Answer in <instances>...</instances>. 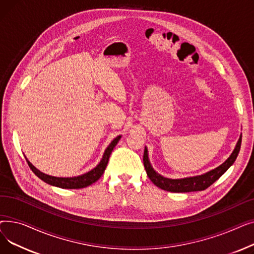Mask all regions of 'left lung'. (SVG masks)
I'll return each instance as SVG.
<instances>
[{"instance_id":"obj_1","label":"left lung","mask_w":254,"mask_h":254,"mask_svg":"<svg viewBox=\"0 0 254 254\" xmlns=\"http://www.w3.org/2000/svg\"><path fill=\"white\" fill-rule=\"evenodd\" d=\"M241 142H242V137H240L233 153L221 166L201 176L183 178V179H169L161 176L159 174H157V173L150 166V163L148 161L147 149H146V147L143 155V163H144L146 173H147V176L159 189L167 191H172V192H190V191L204 190L208 189L209 186L212 185L216 180H218L222 176V174H224V172H226V170H228L235 163L236 158L239 154L240 148H241Z\"/></svg>"}]
</instances>
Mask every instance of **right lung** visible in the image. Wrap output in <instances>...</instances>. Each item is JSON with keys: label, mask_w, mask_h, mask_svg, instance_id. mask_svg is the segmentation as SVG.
Masks as SVG:
<instances>
[{"label": "right lung", "mask_w": 254, "mask_h": 254, "mask_svg": "<svg viewBox=\"0 0 254 254\" xmlns=\"http://www.w3.org/2000/svg\"><path fill=\"white\" fill-rule=\"evenodd\" d=\"M120 139V136L116 137L111 143L110 145L107 147V149L104 152L102 161L100 162V164L95 168L92 169L91 171H89L86 174H83L81 176H77V177H72V178H63V177H53V176H49L44 174V173L40 172L39 170H37L29 161L26 159V163H28L29 167L31 168V170L35 173V175H37L40 179L43 180L44 182L50 184V185H55L58 186V188L61 189H83L86 188V186L95 183L96 181H98L101 176L104 174V171L107 167V164H108L110 154L113 150V148L115 147V145L118 143Z\"/></svg>", "instance_id": "right-lung-1"}]
</instances>
